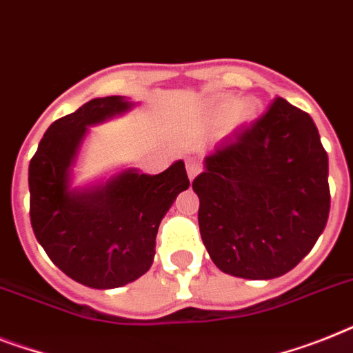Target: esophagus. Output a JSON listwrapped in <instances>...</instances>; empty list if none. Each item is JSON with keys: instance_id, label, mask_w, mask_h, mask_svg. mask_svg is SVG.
<instances>
[{"instance_id": "obj_1", "label": "esophagus", "mask_w": 353, "mask_h": 353, "mask_svg": "<svg viewBox=\"0 0 353 353\" xmlns=\"http://www.w3.org/2000/svg\"><path fill=\"white\" fill-rule=\"evenodd\" d=\"M185 170H188L189 180H193L194 176L202 171V164H200L196 159H193V157H189V159L185 160Z\"/></svg>"}]
</instances>
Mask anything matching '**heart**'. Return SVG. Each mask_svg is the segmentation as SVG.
<instances>
[{
    "label": "heart",
    "instance_id": "obj_1",
    "mask_svg": "<svg viewBox=\"0 0 353 353\" xmlns=\"http://www.w3.org/2000/svg\"><path fill=\"white\" fill-rule=\"evenodd\" d=\"M256 115H258V103L254 101L238 103L234 97H220L209 104L208 112H205V121L211 126H216L229 119L232 128H238L254 121Z\"/></svg>",
    "mask_w": 353,
    "mask_h": 353
}]
</instances>
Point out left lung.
Here are the masks:
<instances>
[{
  "mask_svg": "<svg viewBox=\"0 0 353 353\" xmlns=\"http://www.w3.org/2000/svg\"><path fill=\"white\" fill-rule=\"evenodd\" d=\"M198 225L225 274L272 279L312 250L330 212L328 155L308 113L276 99L203 159Z\"/></svg>",
  "mask_w": 353,
  "mask_h": 353,
  "instance_id": "left-lung-1",
  "label": "left lung"
}]
</instances>
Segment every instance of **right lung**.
Returning <instances> with one entry per match:
<instances>
[{
	"instance_id": "right-lung-1",
	"label": "right lung",
	"mask_w": 353,
	"mask_h": 353,
	"mask_svg": "<svg viewBox=\"0 0 353 353\" xmlns=\"http://www.w3.org/2000/svg\"><path fill=\"white\" fill-rule=\"evenodd\" d=\"M135 103L97 97L50 124L28 165L30 222L39 245L68 278L117 288L141 278L155 260L157 232L189 179L182 160L159 174L137 168L74 185V168L90 126L121 117Z\"/></svg>"
}]
</instances>
